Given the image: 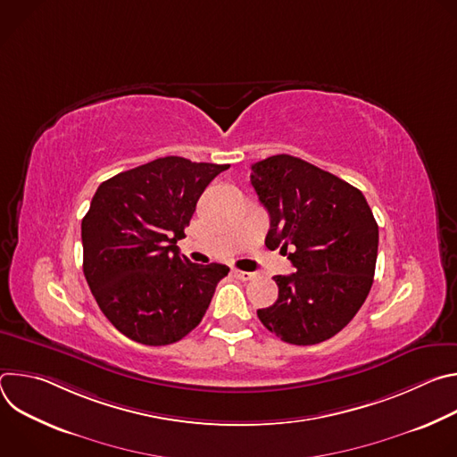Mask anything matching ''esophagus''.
Listing matches in <instances>:
<instances>
[{"label":"esophagus","mask_w":457,"mask_h":457,"mask_svg":"<svg viewBox=\"0 0 457 457\" xmlns=\"http://www.w3.org/2000/svg\"><path fill=\"white\" fill-rule=\"evenodd\" d=\"M233 275L238 278V280H251V278H254V273H249V271H240V270H235L233 271Z\"/></svg>","instance_id":"esophagus-1"}]
</instances>
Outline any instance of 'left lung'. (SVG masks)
<instances>
[{"label": "left lung", "instance_id": "8db88e82", "mask_svg": "<svg viewBox=\"0 0 457 457\" xmlns=\"http://www.w3.org/2000/svg\"><path fill=\"white\" fill-rule=\"evenodd\" d=\"M251 170L258 201L270 213L266 245L286 253L296 268L273 277L278 298L256 314L287 344L329 340L370 291L378 256L374 215L358 187L298 157L273 155Z\"/></svg>", "mask_w": 457, "mask_h": 457}]
</instances>
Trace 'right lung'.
Returning a JSON list of instances; mask_svg holds the SVG:
<instances>
[{
	"mask_svg": "<svg viewBox=\"0 0 457 457\" xmlns=\"http://www.w3.org/2000/svg\"><path fill=\"white\" fill-rule=\"evenodd\" d=\"M228 164L161 157L104 180L81 222L83 271L113 328L143 345L182 340L201 323L222 264H191L177 240Z\"/></svg>",
	"mask_w": 457,
	"mask_h": 457,
	"instance_id": "right-lung-1",
	"label": "right lung"
}]
</instances>
